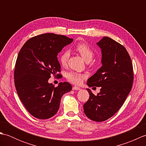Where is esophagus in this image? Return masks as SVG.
I'll use <instances>...</instances> for the list:
<instances>
[{
	"label": "esophagus",
	"instance_id": "esophagus-1",
	"mask_svg": "<svg viewBox=\"0 0 146 146\" xmlns=\"http://www.w3.org/2000/svg\"><path fill=\"white\" fill-rule=\"evenodd\" d=\"M73 90H80V88L79 87H78V86H73Z\"/></svg>",
	"mask_w": 146,
	"mask_h": 146
}]
</instances>
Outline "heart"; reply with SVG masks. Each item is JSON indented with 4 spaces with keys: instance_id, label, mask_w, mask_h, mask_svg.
<instances>
[{
    "instance_id": "heart-1",
    "label": "heart",
    "mask_w": 146,
    "mask_h": 146,
    "mask_svg": "<svg viewBox=\"0 0 146 146\" xmlns=\"http://www.w3.org/2000/svg\"><path fill=\"white\" fill-rule=\"evenodd\" d=\"M76 50L79 52L86 63L90 61L94 57V52H93L92 50L87 44H85V43H79L78 44H77L76 46ZM69 56L70 54L68 51L61 52L60 57H59V60L63 66H65L66 64L68 58H69ZM85 77L84 75L76 72H70L68 73L67 75V79L74 84L81 83L83 80L85 78Z\"/></svg>"
}]
</instances>
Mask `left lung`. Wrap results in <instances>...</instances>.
I'll return each instance as SVG.
<instances>
[{"instance_id": "obj_1", "label": "left lung", "mask_w": 146, "mask_h": 146, "mask_svg": "<svg viewBox=\"0 0 146 146\" xmlns=\"http://www.w3.org/2000/svg\"><path fill=\"white\" fill-rule=\"evenodd\" d=\"M101 49L102 66L87 81L90 87H101L95 95L90 94L83 105V110L90 119L102 122L112 117L124 103L131 90L133 68L131 57L126 49L108 37H104L97 42Z\"/></svg>"}]
</instances>
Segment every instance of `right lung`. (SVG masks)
<instances>
[{
	"mask_svg": "<svg viewBox=\"0 0 146 146\" xmlns=\"http://www.w3.org/2000/svg\"><path fill=\"white\" fill-rule=\"evenodd\" d=\"M73 41L63 35L43 34L29 39L19 52L14 71L15 88L27 110L37 119L54 116L62 96L72 89L68 82L55 87L48 80L60 71L58 54Z\"/></svg>",
	"mask_w": 146,
	"mask_h": 146,
	"instance_id": "right-lung-1",
	"label": "right lung"
}]
</instances>
